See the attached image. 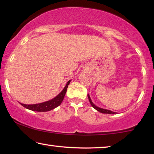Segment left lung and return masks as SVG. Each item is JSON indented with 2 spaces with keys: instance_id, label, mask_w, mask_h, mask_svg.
Segmentation results:
<instances>
[{
  "instance_id": "obj_1",
  "label": "left lung",
  "mask_w": 154,
  "mask_h": 154,
  "mask_svg": "<svg viewBox=\"0 0 154 154\" xmlns=\"http://www.w3.org/2000/svg\"><path fill=\"white\" fill-rule=\"evenodd\" d=\"M88 98H89V101H90V104H91V105H92V107L94 108V109H96V110H97L98 111L100 112V113H108V114H116V113H115V112H113V111H110V110H107V109H102V108L98 107V106H96L94 105V103L92 102V100H91L90 96L88 94Z\"/></svg>"
}]
</instances>
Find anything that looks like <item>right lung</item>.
Returning <instances> with one entry per match:
<instances>
[{
  "instance_id": "obj_1",
  "label": "right lung",
  "mask_w": 154,
  "mask_h": 154,
  "mask_svg": "<svg viewBox=\"0 0 154 154\" xmlns=\"http://www.w3.org/2000/svg\"><path fill=\"white\" fill-rule=\"evenodd\" d=\"M70 82H71V80H69V82H67L66 86L64 87L63 90H62L58 96H56L55 98L51 99L50 100L47 101V102L42 103L35 104V105H25V104H22V103L20 104L23 106H24L25 108L30 109V110H32V111H35L45 112V111L52 110V109H55L56 107H57V106H58L62 102V100H63L64 97L65 96V94L66 92L67 88L69 86Z\"/></svg>"
}]
</instances>
